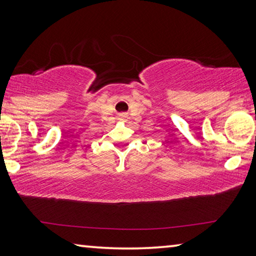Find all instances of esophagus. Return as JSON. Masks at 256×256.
Listing matches in <instances>:
<instances>
[{"label": "esophagus", "mask_w": 256, "mask_h": 256, "mask_svg": "<svg viewBox=\"0 0 256 256\" xmlns=\"http://www.w3.org/2000/svg\"><path fill=\"white\" fill-rule=\"evenodd\" d=\"M123 116H124V115H123Z\"/></svg>", "instance_id": "1"}]
</instances>
